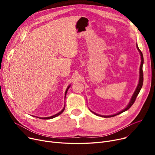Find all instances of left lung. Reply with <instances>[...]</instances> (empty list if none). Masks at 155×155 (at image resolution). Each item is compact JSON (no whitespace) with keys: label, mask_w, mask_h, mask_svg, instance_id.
Returning a JSON list of instances; mask_svg holds the SVG:
<instances>
[{"label":"left lung","mask_w":155,"mask_h":155,"mask_svg":"<svg viewBox=\"0 0 155 155\" xmlns=\"http://www.w3.org/2000/svg\"><path fill=\"white\" fill-rule=\"evenodd\" d=\"M136 47H137V50L140 51V55H141V64H140V80H139V84H138V85H137V87H136V91H135V92H134V94L133 95V96H132V97H131V101H130V102H129V103L128 104V105H127V107H126L125 109H124L123 110H121V111L117 112V114H115L110 115V116H102V115H99V114H97L95 113L94 112L92 111L91 110H90L92 112H93V113L94 114H95V115H97V116H101V117H114V116H116V115H119V114H121V113H123V112H124L127 110L130 107H131L132 106L133 104L134 103V102H135V101H136V97H137V95L139 94V93H140V91H141V88H142L143 84V63H144L143 55L142 52L141 51V50L139 49V48H138L137 44H136Z\"/></svg>","instance_id":"obj_1"}]
</instances>
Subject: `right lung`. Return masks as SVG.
Masks as SVG:
<instances>
[{
  "instance_id": "add662e5",
  "label": "right lung",
  "mask_w": 155,
  "mask_h": 155,
  "mask_svg": "<svg viewBox=\"0 0 155 155\" xmlns=\"http://www.w3.org/2000/svg\"><path fill=\"white\" fill-rule=\"evenodd\" d=\"M70 85H69V86L68 87V88H67L66 91H65L64 99H65V97H66V94H67V91H68V88H70ZM64 107H65V104H64V106L63 109H62L60 112H58V114H55V115H54V116H50V117H38V118H39V119H53V118H54V117H56V116H58L60 115L64 111Z\"/></svg>"
}]
</instances>
